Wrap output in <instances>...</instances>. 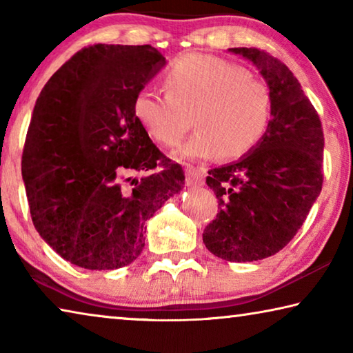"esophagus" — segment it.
<instances>
[{
    "label": "esophagus",
    "mask_w": 353,
    "mask_h": 353,
    "mask_svg": "<svg viewBox=\"0 0 353 353\" xmlns=\"http://www.w3.org/2000/svg\"><path fill=\"white\" fill-rule=\"evenodd\" d=\"M185 176H187V185H190V187L204 183V171L194 168V166H187Z\"/></svg>",
    "instance_id": "obj_1"
}]
</instances>
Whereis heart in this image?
I'll use <instances>...</instances> for the list:
<instances>
[{
	"label": "heart",
	"mask_w": 353,
	"mask_h": 353,
	"mask_svg": "<svg viewBox=\"0 0 353 353\" xmlns=\"http://www.w3.org/2000/svg\"><path fill=\"white\" fill-rule=\"evenodd\" d=\"M163 88V97L137 93L132 112L143 130L168 148L185 139L194 118L198 132L177 152L182 159H240L270 129V87L240 65L193 52L170 65Z\"/></svg>",
	"instance_id": "1"
}]
</instances>
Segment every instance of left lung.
<instances>
[{"label": "left lung", "instance_id": "obj_1", "mask_svg": "<svg viewBox=\"0 0 353 353\" xmlns=\"http://www.w3.org/2000/svg\"><path fill=\"white\" fill-rule=\"evenodd\" d=\"M260 70L272 94L270 129L235 163L208 171L218 199L202 240L227 261L263 260L282 250L318 198L324 172V130L318 112L286 65L259 48H230Z\"/></svg>", "mask_w": 353, "mask_h": 353}]
</instances>
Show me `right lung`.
Returning a JSON list of instances; mask_svg holds the SVG:
<instances>
[{"label":"right lung","instance_id":"1","mask_svg":"<svg viewBox=\"0 0 353 353\" xmlns=\"http://www.w3.org/2000/svg\"><path fill=\"white\" fill-rule=\"evenodd\" d=\"M165 65L149 45L82 48L46 82L21 172L35 230L76 266L117 270L145 248L146 221L185 185L137 121L135 94ZM135 172H145L134 179Z\"/></svg>","mask_w":353,"mask_h":353}]
</instances>
